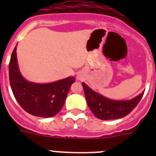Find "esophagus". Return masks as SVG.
I'll use <instances>...</instances> for the list:
<instances>
[{"label":"esophagus","mask_w":156,"mask_h":156,"mask_svg":"<svg viewBox=\"0 0 156 156\" xmlns=\"http://www.w3.org/2000/svg\"><path fill=\"white\" fill-rule=\"evenodd\" d=\"M77 79L81 80V79H82V76H81L80 75H77Z\"/></svg>","instance_id":"1"}]
</instances>
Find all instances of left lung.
Returning <instances> with one entry per match:
<instances>
[{
  "instance_id": "obj_1",
  "label": "left lung",
  "mask_w": 156,
  "mask_h": 156,
  "mask_svg": "<svg viewBox=\"0 0 156 156\" xmlns=\"http://www.w3.org/2000/svg\"><path fill=\"white\" fill-rule=\"evenodd\" d=\"M88 106L95 116L102 120L116 119L126 116L137 105L144 92L131 100L115 101L108 99L91 90L82 83Z\"/></svg>"
}]
</instances>
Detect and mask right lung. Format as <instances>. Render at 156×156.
Returning a JSON list of instances; mask_svg holds the SVG:
<instances>
[{"label":"right lung","instance_id":"right-lung-1","mask_svg":"<svg viewBox=\"0 0 156 156\" xmlns=\"http://www.w3.org/2000/svg\"><path fill=\"white\" fill-rule=\"evenodd\" d=\"M9 80L13 94L20 106L28 113L37 117L49 118L62 108L73 76L51 83H35L26 80L19 69L16 46L9 62Z\"/></svg>","mask_w":156,"mask_h":156}]
</instances>
